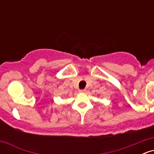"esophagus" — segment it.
<instances>
[{
    "instance_id": "esophagus-1",
    "label": "esophagus",
    "mask_w": 154,
    "mask_h": 154,
    "mask_svg": "<svg viewBox=\"0 0 154 154\" xmlns=\"http://www.w3.org/2000/svg\"><path fill=\"white\" fill-rule=\"evenodd\" d=\"M81 92V93H85L86 92V90L85 89H83V90H80V91H79Z\"/></svg>"
}]
</instances>
